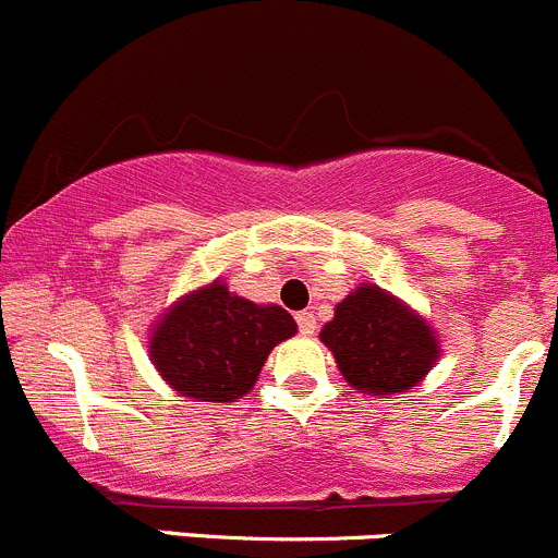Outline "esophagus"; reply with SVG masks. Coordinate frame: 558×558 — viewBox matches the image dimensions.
I'll use <instances>...</instances> for the list:
<instances>
[{
  "instance_id": "esophagus-1",
  "label": "esophagus",
  "mask_w": 558,
  "mask_h": 558,
  "mask_svg": "<svg viewBox=\"0 0 558 558\" xmlns=\"http://www.w3.org/2000/svg\"><path fill=\"white\" fill-rule=\"evenodd\" d=\"M295 320H299V331L304 333V337H312V333L317 331V320L312 312H299V315H295Z\"/></svg>"
}]
</instances>
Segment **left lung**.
<instances>
[{
  "label": "left lung",
  "mask_w": 558,
  "mask_h": 558,
  "mask_svg": "<svg viewBox=\"0 0 558 558\" xmlns=\"http://www.w3.org/2000/svg\"><path fill=\"white\" fill-rule=\"evenodd\" d=\"M320 342L333 353L342 378L373 397L416 386L441 355L427 320L378 284H362L339 301Z\"/></svg>",
  "instance_id": "obj_1"
}]
</instances>
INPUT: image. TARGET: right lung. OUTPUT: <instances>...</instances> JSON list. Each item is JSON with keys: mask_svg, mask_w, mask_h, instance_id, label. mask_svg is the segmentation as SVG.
Segmentation results:
<instances>
[{"mask_svg": "<svg viewBox=\"0 0 558 558\" xmlns=\"http://www.w3.org/2000/svg\"><path fill=\"white\" fill-rule=\"evenodd\" d=\"M299 331L282 306H259L210 282L174 301L150 333V362L178 395L196 402L241 400L279 342Z\"/></svg>", "mask_w": 558, "mask_h": 558, "instance_id": "right-lung-1", "label": "right lung"}]
</instances>
